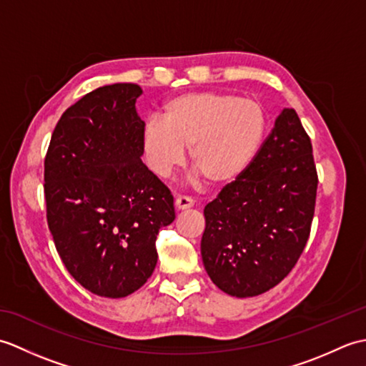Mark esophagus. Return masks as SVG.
I'll return each mask as SVG.
<instances>
[{
	"label": "esophagus",
	"instance_id": "34e87169",
	"mask_svg": "<svg viewBox=\"0 0 366 366\" xmlns=\"http://www.w3.org/2000/svg\"><path fill=\"white\" fill-rule=\"evenodd\" d=\"M195 206V199L190 198V197H177L176 198V207L179 211H184V209H190Z\"/></svg>",
	"mask_w": 366,
	"mask_h": 366
}]
</instances>
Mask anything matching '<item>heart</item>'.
<instances>
[{
    "label": "heart",
    "instance_id": "b5f03b06",
    "mask_svg": "<svg viewBox=\"0 0 366 366\" xmlns=\"http://www.w3.org/2000/svg\"><path fill=\"white\" fill-rule=\"evenodd\" d=\"M267 112L256 99L229 92L197 91L169 99L162 119H147L142 144L147 167L167 177L190 162L211 185L234 182L252 165L264 142Z\"/></svg>",
    "mask_w": 366,
    "mask_h": 366
}]
</instances>
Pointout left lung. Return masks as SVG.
<instances>
[{"mask_svg":"<svg viewBox=\"0 0 366 366\" xmlns=\"http://www.w3.org/2000/svg\"><path fill=\"white\" fill-rule=\"evenodd\" d=\"M316 190L312 139L285 108L252 165L204 207L201 256L212 282L234 297L282 282L307 245Z\"/></svg>","mask_w":366,"mask_h":366,"instance_id":"left-lung-1","label":"left lung"}]
</instances>
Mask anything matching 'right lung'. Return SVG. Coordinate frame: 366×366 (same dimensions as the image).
<instances>
[{
    "instance_id": "obj_1",
    "label": "right lung",
    "mask_w": 366,
    "mask_h": 366,
    "mask_svg": "<svg viewBox=\"0 0 366 366\" xmlns=\"http://www.w3.org/2000/svg\"><path fill=\"white\" fill-rule=\"evenodd\" d=\"M142 94L134 83L88 92L61 116L44 162L54 247L69 274L100 297H126L147 282L159 229L176 217L169 189L139 159Z\"/></svg>"
}]
</instances>
